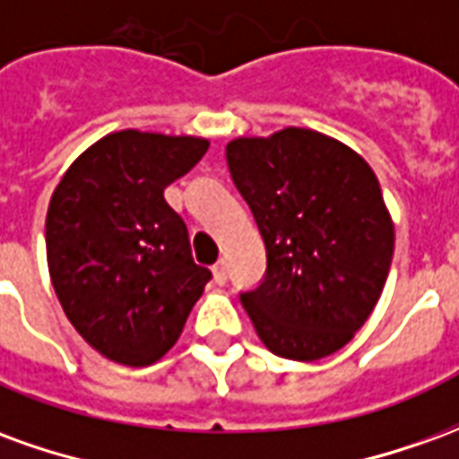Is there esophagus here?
I'll list each match as a JSON object with an SVG mask.
<instances>
[{
    "label": "esophagus",
    "instance_id": "esophagus-1",
    "mask_svg": "<svg viewBox=\"0 0 459 459\" xmlns=\"http://www.w3.org/2000/svg\"><path fill=\"white\" fill-rule=\"evenodd\" d=\"M226 280H229L226 260H219V263L213 265V282H216V285H226Z\"/></svg>",
    "mask_w": 459,
    "mask_h": 459
}]
</instances>
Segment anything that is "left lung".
I'll return each instance as SVG.
<instances>
[{"mask_svg": "<svg viewBox=\"0 0 459 459\" xmlns=\"http://www.w3.org/2000/svg\"><path fill=\"white\" fill-rule=\"evenodd\" d=\"M268 270L240 295L273 354L317 361L346 346L384 292L394 221L374 169L344 142L305 127L226 144Z\"/></svg>", "mask_w": 459, "mask_h": 459, "instance_id": "8db88e82", "label": "left lung"}]
</instances>
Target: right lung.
Here are the masks:
<instances>
[{"instance_id":"add662e5","label":"right lung","mask_w":459,"mask_h":459,"mask_svg":"<svg viewBox=\"0 0 459 459\" xmlns=\"http://www.w3.org/2000/svg\"><path fill=\"white\" fill-rule=\"evenodd\" d=\"M209 150L194 134L110 132L65 169L46 213V260L75 332L122 366L177 344L209 268L164 189Z\"/></svg>"}]
</instances>
